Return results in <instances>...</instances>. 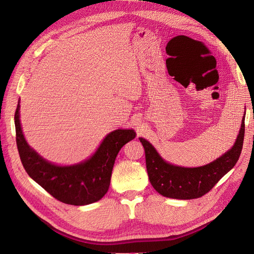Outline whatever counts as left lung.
I'll return each mask as SVG.
<instances>
[{"label":"left lung","mask_w":254,"mask_h":254,"mask_svg":"<svg viewBox=\"0 0 254 254\" xmlns=\"http://www.w3.org/2000/svg\"><path fill=\"white\" fill-rule=\"evenodd\" d=\"M244 135L245 117L233 147L200 167H181L167 163L148 141L140 137L151 186L159 194L168 198L195 199L203 196L236 164L243 149Z\"/></svg>","instance_id":"8db88e82"}]
</instances>
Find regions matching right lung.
Wrapping results in <instances>:
<instances>
[{
    "mask_svg": "<svg viewBox=\"0 0 254 254\" xmlns=\"http://www.w3.org/2000/svg\"><path fill=\"white\" fill-rule=\"evenodd\" d=\"M20 101L14 113L16 141L23 167L28 176L57 200L73 205L98 201L108 191L119 151L135 137L132 129H118L107 135L95 153L83 162L70 166L55 165L29 147L20 124Z\"/></svg>",
    "mask_w": 254,
    "mask_h": 254,
    "instance_id": "right-lung-1",
    "label": "right lung"
}]
</instances>
